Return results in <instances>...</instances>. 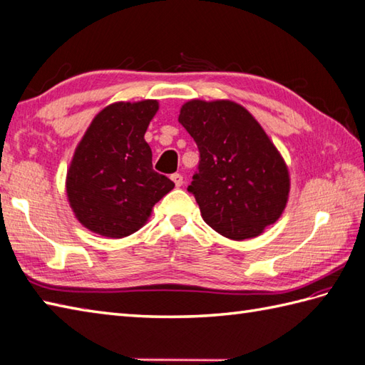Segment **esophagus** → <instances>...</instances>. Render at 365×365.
<instances>
[{
	"mask_svg": "<svg viewBox=\"0 0 365 365\" xmlns=\"http://www.w3.org/2000/svg\"><path fill=\"white\" fill-rule=\"evenodd\" d=\"M170 180H173V182L175 183V187H177V188H178V187H182V185H183V177H182V174H178V173H175V174L170 175Z\"/></svg>",
	"mask_w": 365,
	"mask_h": 365,
	"instance_id": "esophagus-1",
	"label": "esophagus"
}]
</instances>
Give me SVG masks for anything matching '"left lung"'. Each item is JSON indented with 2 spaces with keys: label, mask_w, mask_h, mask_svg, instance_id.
<instances>
[{
  "label": "left lung",
  "mask_w": 365,
  "mask_h": 365,
  "mask_svg": "<svg viewBox=\"0 0 365 365\" xmlns=\"http://www.w3.org/2000/svg\"><path fill=\"white\" fill-rule=\"evenodd\" d=\"M178 122L199 149L188 191L208 226L227 238L246 240L276 222L290 178L259 122L229 100H191L182 106Z\"/></svg>",
  "instance_id": "left-lung-1"
}]
</instances>
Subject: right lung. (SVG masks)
<instances>
[{
    "mask_svg": "<svg viewBox=\"0 0 365 365\" xmlns=\"http://www.w3.org/2000/svg\"><path fill=\"white\" fill-rule=\"evenodd\" d=\"M157 100L113 103L84 133L67 173V196L76 218L98 235L122 238L150 216L174 182L152 168L144 133Z\"/></svg>",
    "mask_w": 365,
    "mask_h": 365,
    "instance_id": "1",
    "label": "right lung"
}]
</instances>
